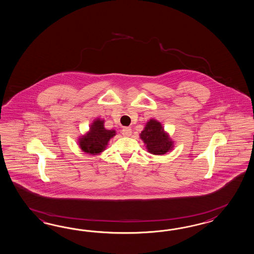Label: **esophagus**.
I'll list each match as a JSON object with an SVG mask.
<instances>
[{"instance_id": "34e87169", "label": "esophagus", "mask_w": 254, "mask_h": 254, "mask_svg": "<svg viewBox=\"0 0 254 254\" xmlns=\"http://www.w3.org/2000/svg\"><path fill=\"white\" fill-rule=\"evenodd\" d=\"M123 134H124V136H130L131 135V129H130V127H124V129H123Z\"/></svg>"}]
</instances>
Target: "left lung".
I'll list each match as a JSON object with an SVG mask.
<instances>
[{
    "instance_id": "obj_1",
    "label": "left lung",
    "mask_w": 254,
    "mask_h": 254,
    "mask_svg": "<svg viewBox=\"0 0 254 254\" xmlns=\"http://www.w3.org/2000/svg\"><path fill=\"white\" fill-rule=\"evenodd\" d=\"M140 137L146 144L147 150L153 155H164L172 148V141L164 131L160 123L156 120H150Z\"/></svg>"
}]
</instances>
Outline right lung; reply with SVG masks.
Wrapping results in <instances>:
<instances>
[{"label":"right lung","instance_id":"add662e5","mask_svg":"<svg viewBox=\"0 0 254 254\" xmlns=\"http://www.w3.org/2000/svg\"><path fill=\"white\" fill-rule=\"evenodd\" d=\"M103 124L104 121L96 120L90 126V131L79 139V145L85 153L95 155L104 151L110 139L115 135V130H106Z\"/></svg>","mask_w":254,"mask_h":254}]
</instances>
